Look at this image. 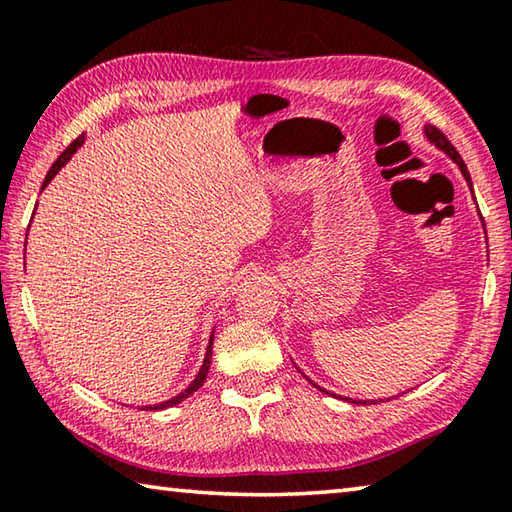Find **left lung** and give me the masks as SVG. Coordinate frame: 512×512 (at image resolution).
<instances>
[{
    "label": "left lung",
    "instance_id": "1",
    "mask_svg": "<svg viewBox=\"0 0 512 512\" xmlns=\"http://www.w3.org/2000/svg\"><path fill=\"white\" fill-rule=\"evenodd\" d=\"M424 133H427V137L429 140L438 146V149H443L449 158H452L456 164H458V169H461V173L465 176V180H467V185H470V189H472V178H470V171H467V167H465V162H463V158L461 155H458V151L454 149V144L447 140L445 137V133L443 131H438L436 126H424ZM483 219V216H481ZM316 386V384H314ZM316 388H320V386H316ZM320 391H323V388H320ZM323 393H327V391H323ZM354 404H366V402H357V400H352ZM372 404V402H370Z\"/></svg>",
    "mask_w": 512,
    "mask_h": 512
}]
</instances>
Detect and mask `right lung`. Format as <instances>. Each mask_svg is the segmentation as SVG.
Returning a JSON list of instances; mask_svg holds the SVG:
<instances>
[{
    "instance_id": "1",
    "label": "right lung",
    "mask_w": 512,
    "mask_h": 512,
    "mask_svg": "<svg viewBox=\"0 0 512 512\" xmlns=\"http://www.w3.org/2000/svg\"><path fill=\"white\" fill-rule=\"evenodd\" d=\"M81 142H83V135L81 137H76V140L67 146V149L58 155V160L51 164V169L47 171V176H45V183H42V189H45L47 185H49V180L56 176V173L60 171V167H65L67 164V160L72 158V155L76 153V149H79L81 146ZM212 341H214V336L210 339V345H207V354H205V361H203V366H201V370H198V375H196V379L192 381V384H189L183 393L180 395H176L173 397V400H167V402H162V404H155V406H146V411H158V409H169V406H173V404H178V402H183V400H187L189 395L192 393H196L198 388L203 386V381H205V377H207V370H210V361H212Z\"/></svg>"
}]
</instances>
